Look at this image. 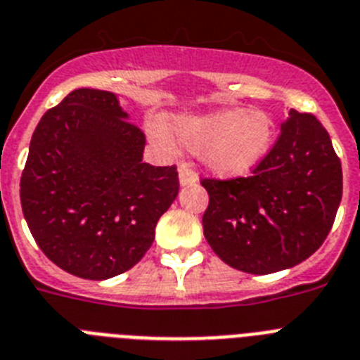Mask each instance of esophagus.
Segmentation results:
<instances>
[{
	"label": "esophagus",
	"mask_w": 360,
	"mask_h": 360,
	"mask_svg": "<svg viewBox=\"0 0 360 360\" xmlns=\"http://www.w3.org/2000/svg\"><path fill=\"white\" fill-rule=\"evenodd\" d=\"M194 183H198V174H195L186 162H183V165L179 166V185L186 186L194 185Z\"/></svg>",
	"instance_id": "1"
}]
</instances>
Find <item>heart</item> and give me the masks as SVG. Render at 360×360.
Masks as SVG:
<instances>
[{"instance_id":"b5f03b06","label":"heart","mask_w":360,"mask_h":360,"mask_svg":"<svg viewBox=\"0 0 360 360\" xmlns=\"http://www.w3.org/2000/svg\"><path fill=\"white\" fill-rule=\"evenodd\" d=\"M172 129L190 152L203 153L205 166L223 179L249 175L264 161L274 137V122L267 113L243 108L175 117ZM152 137L165 141L157 129H152Z\"/></svg>"}]
</instances>
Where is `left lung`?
<instances>
[{"label": "left lung", "instance_id": "left-lung-1", "mask_svg": "<svg viewBox=\"0 0 360 360\" xmlns=\"http://www.w3.org/2000/svg\"><path fill=\"white\" fill-rule=\"evenodd\" d=\"M201 185L210 198L208 245L238 271L269 274L295 267L324 243L342 199V168L316 117L291 110L250 177Z\"/></svg>", "mask_w": 360, "mask_h": 360}]
</instances>
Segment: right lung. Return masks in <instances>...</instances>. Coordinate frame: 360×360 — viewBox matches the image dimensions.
<instances>
[{
    "instance_id": "add662e5",
    "label": "right lung",
    "mask_w": 360,
    "mask_h": 360,
    "mask_svg": "<svg viewBox=\"0 0 360 360\" xmlns=\"http://www.w3.org/2000/svg\"><path fill=\"white\" fill-rule=\"evenodd\" d=\"M115 93L75 89L36 126L20 181L44 255L87 280L134 267L179 192L175 166L143 162L146 137Z\"/></svg>"
}]
</instances>
